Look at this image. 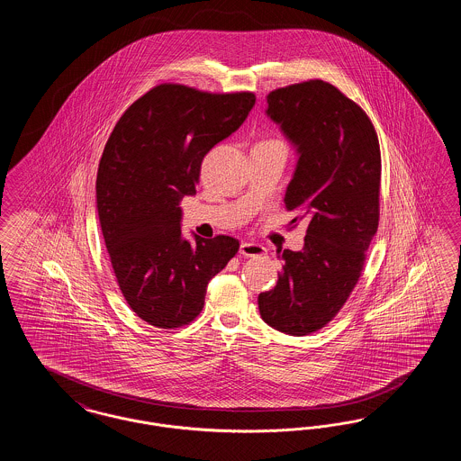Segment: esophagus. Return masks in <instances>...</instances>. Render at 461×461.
<instances>
[{"instance_id":"obj_1","label":"esophagus","mask_w":461,"mask_h":461,"mask_svg":"<svg viewBox=\"0 0 461 461\" xmlns=\"http://www.w3.org/2000/svg\"><path fill=\"white\" fill-rule=\"evenodd\" d=\"M240 254L243 258H261V256H266V247L261 243L243 241L240 245Z\"/></svg>"}]
</instances>
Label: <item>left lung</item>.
I'll use <instances>...</instances> for the list:
<instances>
[{"label":"left lung","instance_id":"obj_1","mask_svg":"<svg viewBox=\"0 0 461 461\" xmlns=\"http://www.w3.org/2000/svg\"><path fill=\"white\" fill-rule=\"evenodd\" d=\"M266 113L297 149L285 207L307 230L303 250H278L284 271L258 303L269 327L303 337L337 316L361 276L380 218V147L366 112L321 79L271 91Z\"/></svg>","mask_w":461,"mask_h":461}]
</instances>
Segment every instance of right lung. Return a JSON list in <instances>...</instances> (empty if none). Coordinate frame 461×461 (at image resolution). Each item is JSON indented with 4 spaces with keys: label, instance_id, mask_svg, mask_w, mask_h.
<instances>
[{
    "label": "right lung",
    "instance_id": "1",
    "mask_svg": "<svg viewBox=\"0 0 461 461\" xmlns=\"http://www.w3.org/2000/svg\"><path fill=\"white\" fill-rule=\"evenodd\" d=\"M256 95L164 83L138 98L110 132L96 175V209L119 288L157 329L192 323L207 284L239 252L233 237H181L207 152L237 131Z\"/></svg>",
    "mask_w": 461,
    "mask_h": 461
}]
</instances>
